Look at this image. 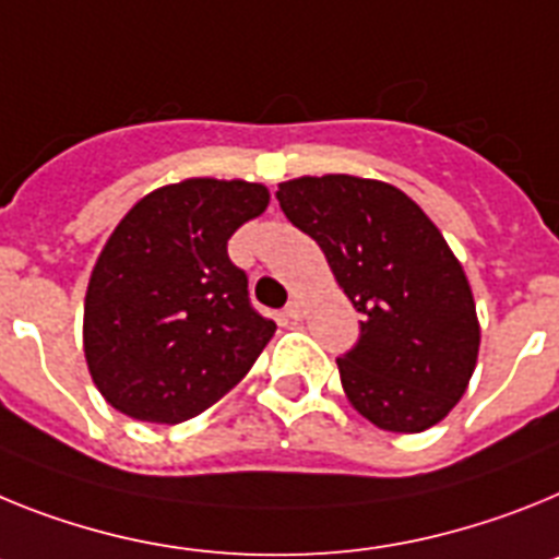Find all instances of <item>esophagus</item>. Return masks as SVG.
Segmentation results:
<instances>
[{
  "label": "esophagus",
  "mask_w": 559,
  "mask_h": 559,
  "mask_svg": "<svg viewBox=\"0 0 559 559\" xmlns=\"http://www.w3.org/2000/svg\"><path fill=\"white\" fill-rule=\"evenodd\" d=\"M284 314L289 320H304V304H300L298 298H293V300H289V304H286Z\"/></svg>",
  "instance_id": "1"
}]
</instances>
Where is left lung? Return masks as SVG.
Returning a JSON list of instances; mask_svg holds the SVG:
<instances>
[{
	"instance_id": "obj_1",
	"label": "left lung",
	"mask_w": 559,
	"mask_h": 559,
	"mask_svg": "<svg viewBox=\"0 0 559 559\" xmlns=\"http://www.w3.org/2000/svg\"><path fill=\"white\" fill-rule=\"evenodd\" d=\"M275 199L362 314L360 337L337 357L352 405L391 433L444 419L467 391L481 332L439 227L400 188L348 174L289 179Z\"/></svg>"
}]
</instances>
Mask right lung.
Wrapping results in <instances>:
<instances>
[{
	"instance_id": "right-lung-1",
	"label": "right lung",
	"mask_w": 559,
	"mask_h": 559,
	"mask_svg": "<svg viewBox=\"0 0 559 559\" xmlns=\"http://www.w3.org/2000/svg\"><path fill=\"white\" fill-rule=\"evenodd\" d=\"M270 193L241 179H186L143 197L106 241L84 304L92 382L120 414L179 425L259 360L275 323L252 307L227 239Z\"/></svg>"
}]
</instances>
